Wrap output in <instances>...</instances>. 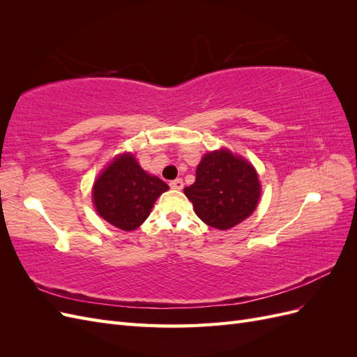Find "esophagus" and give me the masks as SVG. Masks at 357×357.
Segmentation results:
<instances>
[{
    "instance_id": "obj_1",
    "label": "esophagus",
    "mask_w": 357,
    "mask_h": 357,
    "mask_svg": "<svg viewBox=\"0 0 357 357\" xmlns=\"http://www.w3.org/2000/svg\"><path fill=\"white\" fill-rule=\"evenodd\" d=\"M169 188H171V189H176V190L183 189V180H181V178L171 180V181H169Z\"/></svg>"
}]
</instances>
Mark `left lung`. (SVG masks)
Returning <instances> with one entry per match:
<instances>
[{"mask_svg":"<svg viewBox=\"0 0 357 357\" xmlns=\"http://www.w3.org/2000/svg\"><path fill=\"white\" fill-rule=\"evenodd\" d=\"M198 218L215 229H229L250 215L261 197L255 168L229 150L207 153L193 185L185 188Z\"/></svg>","mask_w":357,"mask_h":357,"instance_id":"left-lung-1","label":"left lung"}]
</instances>
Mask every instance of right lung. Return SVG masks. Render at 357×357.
<instances>
[{
    "instance_id": "add662e5",
    "label": "right lung",
    "mask_w": 357,
    "mask_h": 357,
    "mask_svg": "<svg viewBox=\"0 0 357 357\" xmlns=\"http://www.w3.org/2000/svg\"><path fill=\"white\" fill-rule=\"evenodd\" d=\"M168 190L165 181L138 165L132 155H122L96 178L92 197L102 219L119 229L134 231L150 214L155 201Z\"/></svg>"
}]
</instances>
